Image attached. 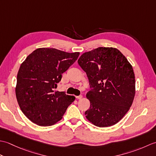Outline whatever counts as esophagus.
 Here are the masks:
<instances>
[{
	"label": "esophagus",
	"mask_w": 156,
	"mask_h": 156,
	"mask_svg": "<svg viewBox=\"0 0 156 156\" xmlns=\"http://www.w3.org/2000/svg\"><path fill=\"white\" fill-rule=\"evenodd\" d=\"M76 98L77 99H81L82 98V95H79V96H76Z\"/></svg>",
	"instance_id": "34e87169"
}]
</instances>
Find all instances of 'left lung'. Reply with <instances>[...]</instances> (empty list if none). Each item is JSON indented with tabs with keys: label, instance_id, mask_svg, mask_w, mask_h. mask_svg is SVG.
<instances>
[{
	"label": "left lung",
	"instance_id": "obj_1",
	"mask_svg": "<svg viewBox=\"0 0 156 156\" xmlns=\"http://www.w3.org/2000/svg\"><path fill=\"white\" fill-rule=\"evenodd\" d=\"M78 63L86 72L90 90L88 120L99 127H110L124 117L133 103L135 79L132 66L119 49L100 47L85 52Z\"/></svg>",
	"mask_w": 156,
	"mask_h": 156
}]
</instances>
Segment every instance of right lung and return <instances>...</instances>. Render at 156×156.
<instances>
[{
  "label": "right lung",
  "instance_id": "right-lung-1",
  "mask_svg": "<svg viewBox=\"0 0 156 156\" xmlns=\"http://www.w3.org/2000/svg\"><path fill=\"white\" fill-rule=\"evenodd\" d=\"M80 53L54 48H38L29 54L19 69L15 89L21 110L33 122L51 126L61 120L75 97L54 91L62 74Z\"/></svg>",
  "mask_w": 156,
  "mask_h": 156
}]
</instances>
